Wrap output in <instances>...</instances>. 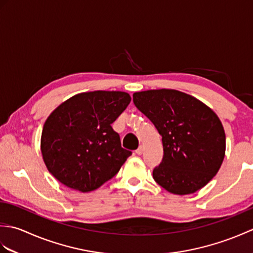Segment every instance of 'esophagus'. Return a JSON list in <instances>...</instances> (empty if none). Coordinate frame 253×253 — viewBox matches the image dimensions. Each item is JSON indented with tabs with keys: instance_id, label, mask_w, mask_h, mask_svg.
<instances>
[{
	"instance_id": "1",
	"label": "esophagus",
	"mask_w": 253,
	"mask_h": 253,
	"mask_svg": "<svg viewBox=\"0 0 253 253\" xmlns=\"http://www.w3.org/2000/svg\"><path fill=\"white\" fill-rule=\"evenodd\" d=\"M136 153L138 155H141L143 153V146H139V148L136 150Z\"/></svg>"
}]
</instances>
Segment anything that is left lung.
<instances>
[{
    "label": "left lung",
    "mask_w": 253,
    "mask_h": 253,
    "mask_svg": "<svg viewBox=\"0 0 253 253\" xmlns=\"http://www.w3.org/2000/svg\"><path fill=\"white\" fill-rule=\"evenodd\" d=\"M133 103L162 136L164 155L153 169L158 184L175 195H189L206 186L223 163L226 137L209 106L173 89L135 92Z\"/></svg>",
    "instance_id": "obj_1"
}]
</instances>
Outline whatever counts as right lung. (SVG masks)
I'll use <instances>...</instances> for the list:
<instances>
[{"label": "right lung", "instance_id": "obj_1", "mask_svg": "<svg viewBox=\"0 0 253 253\" xmlns=\"http://www.w3.org/2000/svg\"><path fill=\"white\" fill-rule=\"evenodd\" d=\"M122 91L72 96L44 123L41 152L50 173L72 189L92 191L113 178L131 151L122 148L112 124L130 103Z\"/></svg>", "mask_w": 253, "mask_h": 253}]
</instances>
